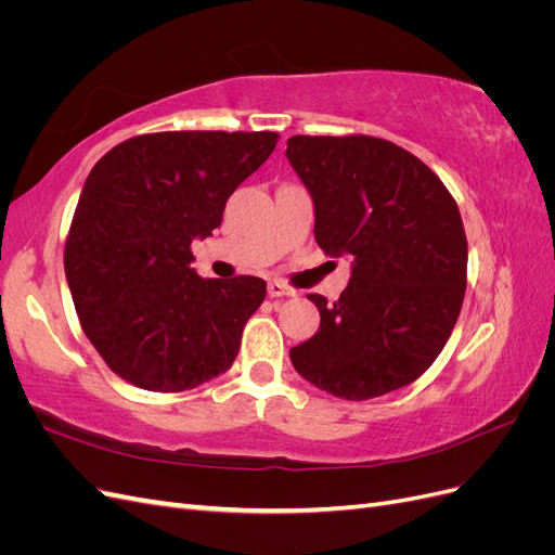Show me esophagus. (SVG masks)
<instances>
[{"label":"esophagus","mask_w":555,"mask_h":555,"mask_svg":"<svg viewBox=\"0 0 555 555\" xmlns=\"http://www.w3.org/2000/svg\"><path fill=\"white\" fill-rule=\"evenodd\" d=\"M296 292L292 287H287V284H282L280 280H273L268 282V296L271 298H282V296H294Z\"/></svg>","instance_id":"esophagus-1"}]
</instances>
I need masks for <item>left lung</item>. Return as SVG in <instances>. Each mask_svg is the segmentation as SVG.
<instances>
[{
  "mask_svg": "<svg viewBox=\"0 0 555 555\" xmlns=\"http://www.w3.org/2000/svg\"><path fill=\"white\" fill-rule=\"evenodd\" d=\"M287 159L314 204V238L351 259L335 304L310 294L319 331L289 349L296 373L345 400L422 377L456 326L467 241L456 201L428 166L375 137H292Z\"/></svg>",
  "mask_w": 555,
  "mask_h": 555,
  "instance_id": "1",
  "label": "left lung"
}]
</instances>
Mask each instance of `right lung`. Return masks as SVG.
Wrapping results in <instances>:
<instances>
[{
  "label": "right lung",
  "instance_id": "1",
  "mask_svg": "<svg viewBox=\"0 0 555 555\" xmlns=\"http://www.w3.org/2000/svg\"><path fill=\"white\" fill-rule=\"evenodd\" d=\"M278 139L275 131L143 133L94 164L64 273L82 331L117 377L176 393L229 371L266 282L204 280L190 247L222 224L227 198Z\"/></svg>",
  "mask_w": 555,
  "mask_h": 555
}]
</instances>
